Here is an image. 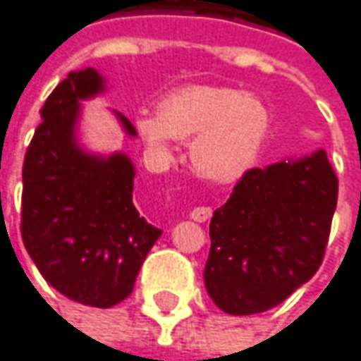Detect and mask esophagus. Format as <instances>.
Here are the masks:
<instances>
[{"label":"esophagus","instance_id":"1","mask_svg":"<svg viewBox=\"0 0 361 361\" xmlns=\"http://www.w3.org/2000/svg\"><path fill=\"white\" fill-rule=\"evenodd\" d=\"M210 216L212 210L206 208V206H200V208H194V210L190 212V218L196 220V222H206V220H210Z\"/></svg>","mask_w":361,"mask_h":361}]
</instances>
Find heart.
I'll list each match as a JSON object with an SVG mask.
<instances>
[{
	"mask_svg": "<svg viewBox=\"0 0 361 361\" xmlns=\"http://www.w3.org/2000/svg\"><path fill=\"white\" fill-rule=\"evenodd\" d=\"M135 129L159 159L171 157L176 139L194 137V171L214 183H232L257 164L269 133V111L259 97L236 88L190 85L165 94L157 111L139 109Z\"/></svg>",
	"mask_w": 361,
	"mask_h": 361,
	"instance_id": "heart-1",
	"label": "heart"
}]
</instances>
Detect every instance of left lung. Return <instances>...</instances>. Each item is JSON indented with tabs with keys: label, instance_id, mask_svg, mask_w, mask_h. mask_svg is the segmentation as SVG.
I'll return each mask as SVG.
<instances>
[{
	"label": "left lung",
	"instance_id": "left-lung-1",
	"mask_svg": "<svg viewBox=\"0 0 361 361\" xmlns=\"http://www.w3.org/2000/svg\"><path fill=\"white\" fill-rule=\"evenodd\" d=\"M337 206L325 149L255 167L210 222L204 285L230 315L283 303L317 273Z\"/></svg>",
	"mask_w": 361,
	"mask_h": 361
}]
</instances>
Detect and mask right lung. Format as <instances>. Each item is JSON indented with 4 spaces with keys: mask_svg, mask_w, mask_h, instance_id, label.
Segmentation results:
<instances>
[{
    "mask_svg": "<svg viewBox=\"0 0 361 361\" xmlns=\"http://www.w3.org/2000/svg\"><path fill=\"white\" fill-rule=\"evenodd\" d=\"M106 90L94 68L74 71L42 106L24 161L22 238L42 276L82 305L109 309L131 295L161 230L133 206L135 165L123 151L94 153L80 141L82 102ZM123 133L131 121L113 111Z\"/></svg>",
    "mask_w": 361,
    "mask_h": 361,
    "instance_id": "right-lung-1",
    "label": "right lung"
}]
</instances>
